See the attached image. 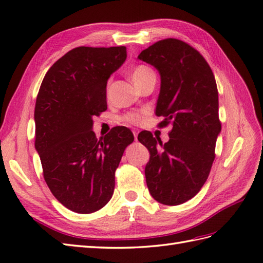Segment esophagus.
<instances>
[{
    "label": "esophagus",
    "instance_id": "1",
    "mask_svg": "<svg viewBox=\"0 0 263 263\" xmlns=\"http://www.w3.org/2000/svg\"><path fill=\"white\" fill-rule=\"evenodd\" d=\"M132 132H133V136H135V140H137V138H138V133H139V132H138V130H133Z\"/></svg>",
    "mask_w": 263,
    "mask_h": 263
}]
</instances>
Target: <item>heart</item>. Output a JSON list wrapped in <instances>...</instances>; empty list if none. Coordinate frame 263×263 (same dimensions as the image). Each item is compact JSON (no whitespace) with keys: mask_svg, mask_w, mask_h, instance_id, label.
Here are the masks:
<instances>
[{"mask_svg":"<svg viewBox=\"0 0 263 263\" xmlns=\"http://www.w3.org/2000/svg\"><path fill=\"white\" fill-rule=\"evenodd\" d=\"M155 72L152 68L147 65H137L130 71V78L137 88L140 87L148 78L154 77ZM123 121L130 124H139L143 120V114L141 113H128L123 116Z\"/></svg>","mask_w":263,"mask_h":263,"instance_id":"obj_1","label":"heart"}]
</instances>
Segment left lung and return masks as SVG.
<instances>
[{
	"label": "left lung",
	"mask_w": 263,
	"mask_h": 263,
	"mask_svg": "<svg viewBox=\"0 0 263 263\" xmlns=\"http://www.w3.org/2000/svg\"><path fill=\"white\" fill-rule=\"evenodd\" d=\"M138 59L158 70L156 115L165 117L159 126L172 125L166 143L150 132L138 137L150 153L147 186L158 202L182 204L203 186L215 159L221 131L215 76L197 49L175 38L155 43Z\"/></svg>",
	"instance_id": "1"
}]
</instances>
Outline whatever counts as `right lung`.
<instances>
[{
	"label": "right lung",
	"mask_w": 263,
	"mask_h": 263,
	"mask_svg": "<svg viewBox=\"0 0 263 263\" xmlns=\"http://www.w3.org/2000/svg\"><path fill=\"white\" fill-rule=\"evenodd\" d=\"M126 60V47L80 46L45 74L35 106V148L53 195L78 214H91L110 200L115 171L132 132L116 126L97 140L92 117L107 109L106 86Z\"/></svg>",
	"instance_id": "add662e5"
}]
</instances>
